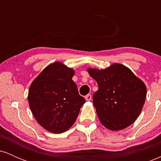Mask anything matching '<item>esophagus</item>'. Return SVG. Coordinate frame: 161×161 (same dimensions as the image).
Wrapping results in <instances>:
<instances>
[{"instance_id":"esophagus-1","label":"esophagus","mask_w":161,"mask_h":161,"mask_svg":"<svg viewBox=\"0 0 161 161\" xmlns=\"http://www.w3.org/2000/svg\"><path fill=\"white\" fill-rule=\"evenodd\" d=\"M85 98H86V101H91V100H92V95H87L85 96Z\"/></svg>"}]
</instances>
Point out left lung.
<instances>
[{
    "instance_id": "1",
    "label": "left lung",
    "mask_w": 161,
    "mask_h": 161,
    "mask_svg": "<svg viewBox=\"0 0 161 161\" xmlns=\"http://www.w3.org/2000/svg\"><path fill=\"white\" fill-rule=\"evenodd\" d=\"M88 72L98 86L93 95V105L103 125L118 131L132 124L145 104V83L120 64L101 70L88 68Z\"/></svg>"
}]
</instances>
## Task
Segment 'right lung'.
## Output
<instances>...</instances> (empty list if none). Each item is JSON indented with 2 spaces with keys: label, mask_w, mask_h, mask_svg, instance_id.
<instances>
[{
  "label": "right lung",
  "mask_w": 161,
  "mask_h": 161,
  "mask_svg": "<svg viewBox=\"0 0 161 161\" xmlns=\"http://www.w3.org/2000/svg\"><path fill=\"white\" fill-rule=\"evenodd\" d=\"M75 71L60 62L50 64L29 87L28 101L38 124L53 133H62L76 120L86 100L73 82Z\"/></svg>",
  "instance_id": "right-lung-1"
}]
</instances>
